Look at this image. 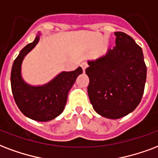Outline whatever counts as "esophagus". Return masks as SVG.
<instances>
[{"mask_svg": "<svg viewBox=\"0 0 158 158\" xmlns=\"http://www.w3.org/2000/svg\"><path fill=\"white\" fill-rule=\"evenodd\" d=\"M80 65H81V67H82V69H83V71H85V69H86V68H87L88 67V64L86 63V62H83V63H81V64H80Z\"/></svg>", "mask_w": 158, "mask_h": 158, "instance_id": "esophagus-1", "label": "esophagus"}]
</instances>
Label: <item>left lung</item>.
Segmentation results:
<instances>
[{"label":"left lung","mask_w":158,"mask_h":158,"mask_svg":"<svg viewBox=\"0 0 158 158\" xmlns=\"http://www.w3.org/2000/svg\"><path fill=\"white\" fill-rule=\"evenodd\" d=\"M116 46L105 55L88 61V94L101 116L118 119L135 109L143 98L147 67L142 48L131 36L115 32Z\"/></svg>","instance_id":"obj_1"}]
</instances>
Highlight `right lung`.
Here are the masks:
<instances>
[{"label": "right lung", "instance_id": "obj_1", "mask_svg": "<svg viewBox=\"0 0 158 158\" xmlns=\"http://www.w3.org/2000/svg\"><path fill=\"white\" fill-rule=\"evenodd\" d=\"M37 35L20 50L13 63L10 84L13 97L18 108L25 116L39 121L47 122L55 118L65 107L69 91L77 77L83 73L81 67L70 72H61L55 79L42 86H31L21 77V64L24 58L39 42Z\"/></svg>", "mask_w": 158, "mask_h": 158}]
</instances>
